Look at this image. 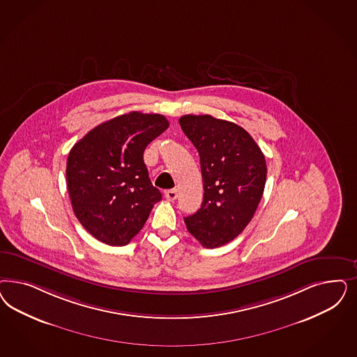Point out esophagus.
Segmentation results:
<instances>
[{
    "mask_svg": "<svg viewBox=\"0 0 357 357\" xmlns=\"http://www.w3.org/2000/svg\"><path fill=\"white\" fill-rule=\"evenodd\" d=\"M164 196L165 198L168 199V201H174L177 196H178V193H177V189H171V190H167L165 193H164Z\"/></svg>",
    "mask_w": 357,
    "mask_h": 357,
    "instance_id": "esophagus-1",
    "label": "esophagus"
}]
</instances>
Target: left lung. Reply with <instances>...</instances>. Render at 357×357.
I'll return each mask as SVG.
<instances>
[{"label": "left lung", "instance_id": "1", "mask_svg": "<svg viewBox=\"0 0 357 357\" xmlns=\"http://www.w3.org/2000/svg\"><path fill=\"white\" fill-rule=\"evenodd\" d=\"M178 122L198 151L205 192L201 208L185 225L204 247L217 248L252 219L264 193V153L243 127L229 121L188 114Z\"/></svg>", "mask_w": 357, "mask_h": 357}]
</instances>
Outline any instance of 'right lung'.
<instances>
[{
	"instance_id": "1",
	"label": "right lung",
	"mask_w": 357,
	"mask_h": 357,
	"mask_svg": "<svg viewBox=\"0 0 357 357\" xmlns=\"http://www.w3.org/2000/svg\"><path fill=\"white\" fill-rule=\"evenodd\" d=\"M168 126L164 115L131 112L94 127L72 147L67 160L70 204L97 241L126 245L160 201L143 152Z\"/></svg>"
}]
</instances>
